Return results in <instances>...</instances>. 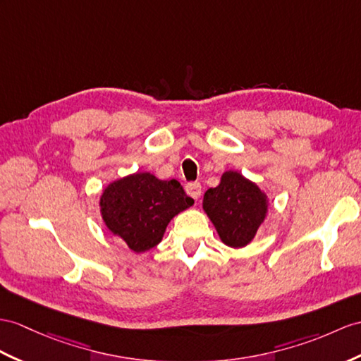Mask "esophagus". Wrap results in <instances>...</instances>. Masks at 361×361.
Listing matches in <instances>:
<instances>
[{"mask_svg": "<svg viewBox=\"0 0 361 361\" xmlns=\"http://www.w3.org/2000/svg\"><path fill=\"white\" fill-rule=\"evenodd\" d=\"M185 190L188 192V196L192 197V199H199L200 195H202V187H200V183H197V182L188 183V185L185 187Z\"/></svg>", "mask_w": 361, "mask_h": 361, "instance_id": "1", "label": "esophagus"}]
</instances>
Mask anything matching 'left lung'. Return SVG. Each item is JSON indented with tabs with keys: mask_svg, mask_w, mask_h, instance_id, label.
Segmentation results:
<instances>
[{
	"mask_svg": "<svg viewBox=\"0 0 361 361\" xmlns=\"http://www.w3.org/2000/svg\"><path fill=\"white\" fill-rule=\"evenodd\" d=\"M269 200L256 182L239 171L228 170L216 188L205 191L202 208L221 240L231 248H243L265 222Z\"/></svg>",
	"mask_w": 361,
	"mask_h": 361,
	"instance_id": "left-lung-1",
	"label": "left lung"
}]
</instances>
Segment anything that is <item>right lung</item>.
<instances>
[{
	"mask_svg": "<svg viewBox=\"0 0 361 361\" xmlns=\"http://www.w3.org/2000/svg\"><path fill=\"white\" fill-rule=\"evenodd\" d=\"M192 204L178 180L157 179L148 171L111 180L99 197L107 230L137 254L154 248L171 219Z\"/></svg>",
	"mask_w": 361,
	"mask_h": 361,
	"instance_id": "add662e5",
	"label": "right lung"
}]
</instances>
